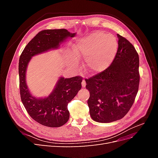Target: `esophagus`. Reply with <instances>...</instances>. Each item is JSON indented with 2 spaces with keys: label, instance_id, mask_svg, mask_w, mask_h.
Instances as JSON below:
<instances>
[{
  "label": "esophagus",
  "instance_id": "34e87169",
  "mask_svg": "<svg viewBox=\"0 0 158 158\" xmlns=\"http://www.w3.org/2000/svg\"><path fill=\"white\" fill-rule=\"evenodd\" d=\"M85 85H86V83H85V80H83L82 82V86L83 88H85Z\"/></svg>",
  "mask_w": 158,
  "mask_h": 158
}]
</instances>
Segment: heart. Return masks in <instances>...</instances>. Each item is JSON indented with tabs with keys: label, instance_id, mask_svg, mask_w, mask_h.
Wrapping results in <instances>:
<instances>
[{
	"label": "heart",
	"instance_id": "obj_1",
	"mask_svg": "<svg viewBox=\"0 0 158 158\" xmlns=\"http://www.w3.org/2000/svg\"><path fill=\"white\" fill-rule=\"evenodd\" d=\"M74 49L76 55L85 60L89 73L96 74L111 64L117 52L118 41L112 34L95 31L80 39Z\"/></svg>",
	"mask_w": 158,
	"mask_h": 158
}]
</instances>
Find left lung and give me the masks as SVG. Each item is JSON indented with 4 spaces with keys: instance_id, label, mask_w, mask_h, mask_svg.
Wrapping results in <instances>:
<instances>
[{
    "instance_id": "left-lung-1",
    "label": "left lung",
    "mask_w": 158,
    "mask_h": 158,
    "mask_svg": "<svg viewBox=\"0 0 158 158\" xmlns=\"http://www.w3.org/2000/svg\"><path fill=\"white\" fill-rule=\"evenodd\" d=\"M117 37L118 50L111 64L85 80L89 92L90 116L98 123H111L125 117L138 91L139 56L127 39L118 34Z\"/></svg>"
}]
</instances>
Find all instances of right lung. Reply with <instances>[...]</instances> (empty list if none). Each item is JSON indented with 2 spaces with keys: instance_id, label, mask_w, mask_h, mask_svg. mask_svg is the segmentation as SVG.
I'll return each mask as SVG.
<instances>
[{
  "instance_id": "1",
  "label": "right lung",
  "mask_w": 158,
  "mask_h": 158,
  "mask_svg": "<svg viewBox=\"0 0 158 158\" xmlns=\"http://www.w3.org/2000/svg\"><path fill=\"white\" fill-rule=\"evenodd\" d=\"M75 35L76 33H70L65 29L41 31L28 43L19 59L18 71L22 103L30 117L42 125L59 127L69 121L68 103L82 88V78L81 76L70 78L60 77L48 96L37 98L31 94L26 84L28 63L32 56L58 49L68 38Z\"/></svg>"
}]
</instances>
